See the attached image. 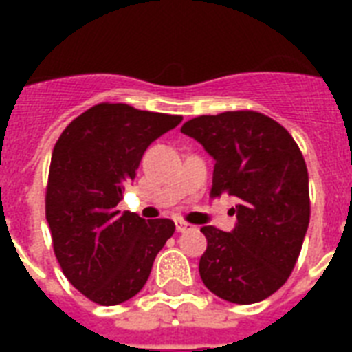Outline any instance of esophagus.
<instances>
[{
    "label": "esophagus",
    "instance_id": "esophagus-1",
    "mask_svg": "<svg viewBox=\"0 0 352 352\" xmlns=\"http://www.w3.org/2000/svg\"><path fill=\"white\" fill-rule=\"evenodd\" d=\"M175 230L177 232L192 230V225H188V223H184V221H175Z\"/></svg>",
    "mask_w": 352,
    "mask_h": 352
}]
</instances>
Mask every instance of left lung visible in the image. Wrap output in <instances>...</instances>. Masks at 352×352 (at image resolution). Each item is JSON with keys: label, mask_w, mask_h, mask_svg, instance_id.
<instances>
[{"label": "left lung", "mask_w": 352, "mask_h": 352, "mask_svg": "<svg viewBox=\"0 0 352 352\" xmlns=\"http://www.w3.org/2000/svg\"><path fill=\"white\" fill-rule=\"evenodd\" d=\"M215 160L212 197L237 201L230 232L203 226L199 274L221 300L250 305L292 272L311 217L309 173L298 144L261 113L203 115L181 127Z\"/></svg>", "instance_id": "left-lung-1"}]
</instances>
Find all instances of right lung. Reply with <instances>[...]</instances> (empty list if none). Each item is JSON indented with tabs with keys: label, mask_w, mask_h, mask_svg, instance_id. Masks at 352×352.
<instances>
[{
	"label": "right lung",
	"mask_w": 352,
	"mask_h": 352,
	"mask_svg": "<svg viewBox=\"0 0 352 352\" xmlns=\"http://www.w3.org/2000/svg\"><path fill=\"white\" fill-rule=\"evenodd\" d=\"M182 117L98 104L74 118L52 149L45 215L54 254L73 287L100 305L140 292L170 219L146 221L117 204L137 175L144 151Z\"/></svg>",
	"instance_id": "obj_1"
}]
</instances>
